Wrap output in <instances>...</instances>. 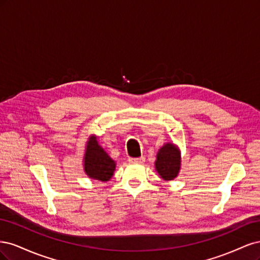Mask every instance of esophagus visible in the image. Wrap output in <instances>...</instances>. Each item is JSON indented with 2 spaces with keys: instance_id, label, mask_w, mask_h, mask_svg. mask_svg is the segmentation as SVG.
Masks as SVG:
<instances>
[{
  "instance_id": "1",
  "label": "esophagus",
  "mask_w": 260,
  "mask_h": 260,
  "mask_svg": "<svg viewBox=\"0 0 260 260\" xmlns=\"http://www.w3.org/2000/svg\"><path fill=\"white\" fill-rule=\"evenodd\" d=\"M129 161L132 164H143L145 161V157L141 156V157H130Z\"/></svg>"
}]
</instances>
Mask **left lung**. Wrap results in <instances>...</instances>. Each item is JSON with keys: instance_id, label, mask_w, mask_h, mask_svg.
Segmentation results:
<instances>
[{"instance_id": "left-lung-1", "label": "left lung", "mask_w": 260, "mask_h": 260, "mask_svg": "<svg viewBox=\"0 0 260 260\" xmlns=\"http://www.w3.org/2000/svg\"><path fill=\"white\" fill-rule=\"evenodd\" d=\"M181 154L179 148L172 143H166L156 156L155 168L164 180H174L180 170Z\"/></svg>"}]
</instances>
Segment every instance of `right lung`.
<instances>
[{
    "label": "right lung",
    "mask_w": 260,
    "mask_h": 260,
    "mask_svg": "<svg viewBox=\"0 0 260 260\" xmlns=\"http://www.w3.org/2000/svg\"><path fill=\"white\" fill-rule=\"evenodd\" d=\"M83 166L85 174L91 179L105 182L114 175L116 162L111 158L105 149L102 147L95 136H91L85 147L83 157Z\"/></svg>",
    "instance_id": "add662e5"
}]
</instances>
